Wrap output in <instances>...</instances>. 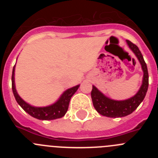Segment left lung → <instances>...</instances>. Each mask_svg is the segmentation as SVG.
<instances>
[{
	"instance_id": "left-lung-1",
	"label": "left lung",
	"mask_w": 158,
	"mask_h": 158,
	"mask_svg": "<svg viewBox=\"0 0 158 158\" xmlns=\"http://www.w3.org/2000/svg\"><path fill=\"white\" fill-rule=\"evenodd\" d=\"M128 47L133 51L135 56L139 59L142 69L143 71V78L142 84L138 93L134 96L127 100H115L110 99L104 95L94 85L91 92V97L95 109L100 115L110 118H117V117H124L130 115L133 112L139 104L144 100L146 92L149 85V74H148L147 65L144 61L142 53L139 51V47L135 44L127 40Z\"/></svg>"
}]
</instances>
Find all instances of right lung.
I'll list each match as a JSON object with an SVG mask.
<instances>
[{
  "mask_svg": "<svg viewBox=\"0 0 158 158\" xmlns=\"http://www.w3.org/2000/svg\"><path fill=\"white\" fill-rule=\"evenodd\" d=\"M15 66H16V65H14L13 69H12V89L15 99H16V102L19 104V105L26 112L28 113L29 115H31L34 118L40 119V120H52V119H56V118L63 117L65 115L67 110H68L71 97L73 96V95L76 93L80 85L65 90L62 93V96H60V98L54 104H51V105L47 106V107H34V106H31L27 104V103H26L18 95L17 92H16V86H15V77H14Z\"/></svg>",
  "mask_w": 158,
  "mask_h": 158,
  "instance_id": "obj_1",
  "label": "right lung"
}]
</instances>
